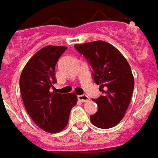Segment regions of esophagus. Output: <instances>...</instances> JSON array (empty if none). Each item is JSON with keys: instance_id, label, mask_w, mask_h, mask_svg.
Returning a JSON list of instances; mask_svg holds the SVG:
<instances>
[{"instance_id": "34e87169", "label": "esophagus", "mask_w": 158, "mask_h": 158, "mask_svg": "<svg viewBox=\"0 0 158 158\" xmlns=\"http://www.w3.org/2000/svg\"><path fill=\"white\" fill-rule=\"evenodd\" d=\"M77 99L81 102H87L89 100V96H86V95H85V94L79 95V96H77Z\"/></svg>"}]
</instances>
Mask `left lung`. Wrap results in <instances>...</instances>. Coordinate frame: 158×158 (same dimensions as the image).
<instances>
[{
  "mask_svg": "<svg viewBox=\"0 0 158 158\" xmlns=\"http://www.w3.org/2000/svg\"><path fill=\"white\" fill-rule=\"evenodd\" d=\"M74 47L91 66L93 81L102 93L93 100L98 110L90 115L92 123L102 129L116 126L123 118L133 94L135 82L131 66L123 55L107 42L99 40Z\"/></svg>",
  "mask_w": 158,
  "mask_h": 158,
  "instance_id": "1",
  "label": "left lung"
}]
</instances>
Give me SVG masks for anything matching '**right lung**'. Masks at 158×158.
I'll return each mask as SVG.
<instances>
[{
    "mask_svg": "<svg viewBox=\"0 0 158 158\" xmlns=\"http://www.w3.org/2000/svg\"><path fill=\"white\" fill-rule=\"evenodd\" d=\"M66 49L60 46L42 48L26 64L19 78L22 100L28 115L49 133H58L66 127L71 109L77 101L73 93L51 92L57 82L55 65Z\"/></svg>",
    "mask_w": 158,
    "mask_h": 158,
    "instance_id": "obj_1",
    "label": "right lung"
}]
</instances>
